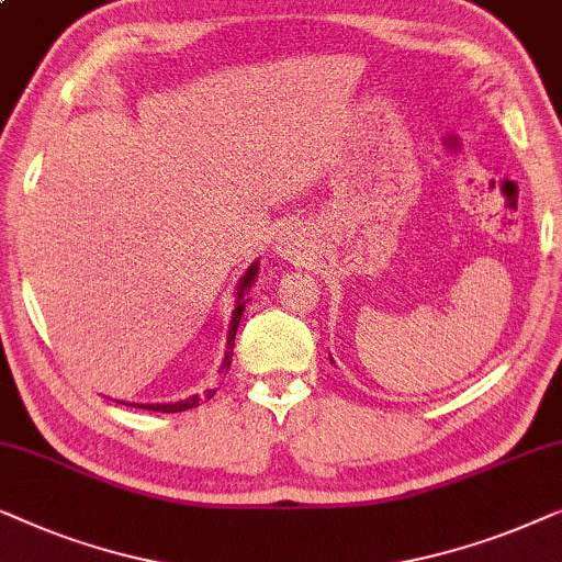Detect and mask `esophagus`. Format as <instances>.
I'll return each instance as SVG.
<instances>
[{"mask_svg": "<svg viewBox=\"0 0 562 562\" xmlns=\"http://www.w3.org/2000/svg\"><path fill=\"white\" fill-rule=\"evenodd\" d=\"M300 249H303V236L295 226H288L282 228L280 236H278V251L282 257L288 259H295L300 255Z\"/></svg>", "mask_w": 562, "mask_h": 562, "instance_id": "34e87169", "label": "esophagus"}]
</instances>
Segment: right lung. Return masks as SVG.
Instances as JSON below:
<instances>
[{
  "instance_id": "1",
  "label": "right lung",
  "mask_w": 562,
  "mask_h": 562,
  "mask_svg": "<svg viewBox=\"0 0 562 562\" xmlns=\"http://www.w3.org/2000/svg\"><path fill=\"white\" fill-rule=\"evenodd\" d=\"M257 267L259 265H251L249 272L244 274V280L239 284V292H236V307L232 313V328H228V338H226V357H224V363H221L218 374H226L228 367H232V357H234V336H236V328H239V321H241V313H244V295H247V288L251 282H255L257 278ZM213 392L216 390H209L205 392V397H201V394H193V397L188 400H180V402H170V405H134V407H142V409H153V413H183V409H191V407H199L203 400H211Z\"/></svg>"
}]
</instances>
